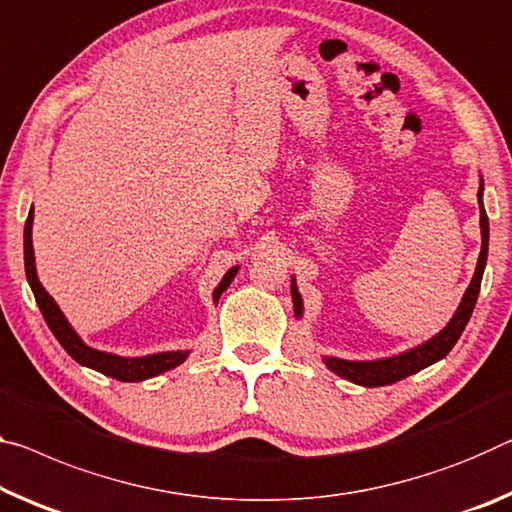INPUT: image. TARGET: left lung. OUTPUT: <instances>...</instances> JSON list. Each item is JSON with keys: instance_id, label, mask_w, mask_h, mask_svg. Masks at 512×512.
I'll list each match as a JSON object with an SVG mask.
<instances>
[{"instance_id": "obj_1", "label": "left lung", "mask_w": 512, "mask_h": 512, "mask_svg": "<svg viewBox=\"0 0 512 512\" xmlns=\"http://www.w3.org/2000/svg\"><path fill=\"white\" fill-rule=\"evenodd\" d=\"M478 207H481V255H478V264H476V273L469 287L462 296V303L453 314V319L449 321L442 332H437L433 339H428L426 344H421L417 348H412L408 353L394 355V358H385V360H373V362H348V360H339V358H323L326 367L330 371H335L337 376H342L346 380H351L355 385H364V387H383V385H392L396 380H403L417 373L421 369L431 367L433 362L442 360L446 353L456 346L458 337L465 330L469 316L474 312L478 291H481V280H483V269H485V259H488V239H490V225H488V214L483 209V182L481 189H478ZM291 298H294V312L296 316L303 314V300H300V294L296 289V282L291 285Z\"/></svg>"}]
</instances>
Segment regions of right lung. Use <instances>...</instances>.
Segmentation results:
<instances>
[{"mask_svg": "<svg viewBox=\"0 0 512 512\" xmlns=\"http://www.w3.org/2000/svg\"><path fill=\"white\" fill-rule=\"evenodd\" d=\"M31 223H34V207L27 216V223H24V271H27V280L31 285V291H34L36 303L40 307V312L45 316V323L50 326L54 332V337L59 339V344L66 348L68 355L72 360H77L84 367H91L95 371L104 373V376H111L116 380H123V383H139V380L159 376L168 369H175L177 364H182L186 360L189 351H170V353H154V355H145V358H120V355L113 353H104V351H95V348L86 346L81 342L79 335L68 323L66 316L59 310V305L54 303V298L47 294L45 287L40 285L38 275H36V264H34V243H31ZM239 266H234L225 273V278L221 280V285L214 289V300L218 303L223 291L230 287V282L234 275H237Z\"/></svg>", "mask_w": 512, "mask_h": 512, "instance_id": "right-lung-1", "label": "right lung"}]
</instances>
